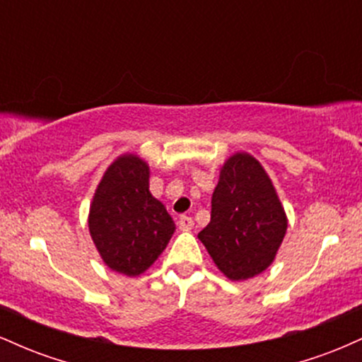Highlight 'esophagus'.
Segmentation results:
<instances>
[{
	"label": "esophagus",
	"mask_w": 362,
	"mask_h": 362,
	"mask_svg": "<svg viewBox=\"0 0 362 362\" xmlns=\"http://www.w3.org/2000/svg\"><path fill=\"white\" fill-rule=\"evenodd\" d=\"M194 226V221L190 216H180V219H178V228H180L182 231H190Z\"/></svg>",
	"instance_id": "1"
}]
</instances>
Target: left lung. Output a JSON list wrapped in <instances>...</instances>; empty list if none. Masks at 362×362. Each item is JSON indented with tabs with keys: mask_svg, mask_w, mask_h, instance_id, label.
<instances>
[{
	"mask_svg": "<svg viewBox=\"0 0 362 362\" xmlns=\"http://www.w3.org/2000/svg\"><path fill=\"white\" fill-rule=\"evenodd\" d=\"M288 228L271 178L255 158H228L211 201V221L199 240L231 281L264 272L276 259Z\"/></svg>",
	"mask_w": 362,
	"mask_h": 362,
	"instance_id": "obj_1",
	"label": "left lung"
}]
</instances>
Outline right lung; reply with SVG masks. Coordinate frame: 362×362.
<instances>
[{
    "instance_id": "1",
    "label": "right lung",
    "mask_w": 362,
    "mask_h": 362,
    "mask_svg": "<svg viewBox=\"0 0 362 362\" xmlns=\"http://www.w3.org/2000/svg\"><path fill=\"white\" fill-rule=\"evenodd\" d=\"M88 228L103 262L124 276H139L160 257L175 223L149 192L146 161L122 155L107 168L90 206Z\"/></svg>"
}]
</instances>
